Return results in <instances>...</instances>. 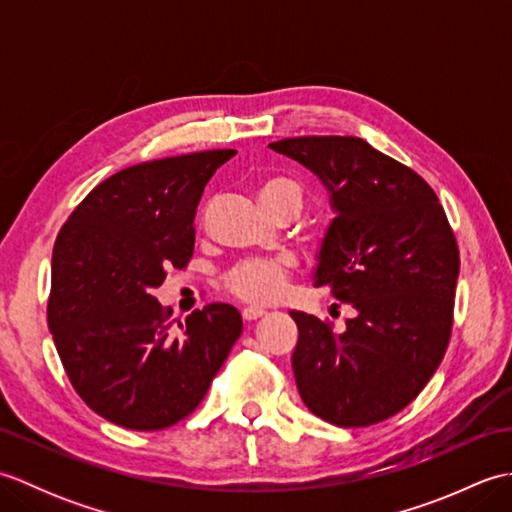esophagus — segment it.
<instances>
[{"mask_svg":"<svg viewBox=\"0 0 512 512\" xmlns=\"http://www.w3.org/2000/svg\"><path fill=\"white\" fill-rule=\"evenodd\" d=\"M266 310L264 308H257V306H248L242 310V317L244 321H257L259 317H264Z\"/></svg>","mask_w":512,"mask_h":512,"instance_id":"34e87169","label":"esophagus"}]
</instances>
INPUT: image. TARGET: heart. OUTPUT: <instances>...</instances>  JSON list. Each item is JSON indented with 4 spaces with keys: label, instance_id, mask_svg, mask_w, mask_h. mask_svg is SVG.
<instances>
[{
    "label": "heart",
    "instance_id": "b5f03b06",
    "mask_svg": "<svg viewBox=\"0 0 512 512\" xmlns=\"http://www.w3.org/2000/svg\"><path fill=\"white\" fill-rule=\"evenodd\" d=\"M259 198L277 217H297L306 206V187L295 178L270 176L259 184ZM288 262L284 259L255 257L244 259L235 268L228 270L226 288L231 295L248 303H270L275 301L288 279Z\"/></svg>",
    "mask_w": 512,
    "mask_h": 512
}]
</instances>
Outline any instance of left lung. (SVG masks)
<instances>
[{
    "label": "left lung",
    "mask_w": 512,
    "mask_h": 512,
    "mask_svg": "<svg viewBox=\"0 0 512 512\" xmlns=\"http://www.w3.org/2000/svg\"><path fill=\"white\" fill-rule=\"evenodd\" d=\"M268 147L328 187L336 217L314 286L356 310L343 332L290 312L299 396L336 427L383 422L420 394L451 339L460 250L447 213L416 171L363 138L299 136Z\"/></svg>",
    "instance_id": "obj_1"
}]
</instances>
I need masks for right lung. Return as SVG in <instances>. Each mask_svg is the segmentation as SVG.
I'll use <instances>...</instances> for the list:
<instances>
[{
  "mask_svg": "<svg viewBox=\"0 0 512 512\" xmlns=\"http://www.w3.org/2000/svg\"><path fill=\"white\" fill-rule=\"evenodd\" d=\"M235 149L127 167L94 187L52 250L48 325L85 405L118 427L158 431L187 418L242 334L228 303L178 321L151 295L187 268L206 182Z\"/></svg>",
  "mask_w": 512,
  "mask_h": 512,
  "instance_id": "obj_1",
  "label": "right lung"
}]
</instances>
